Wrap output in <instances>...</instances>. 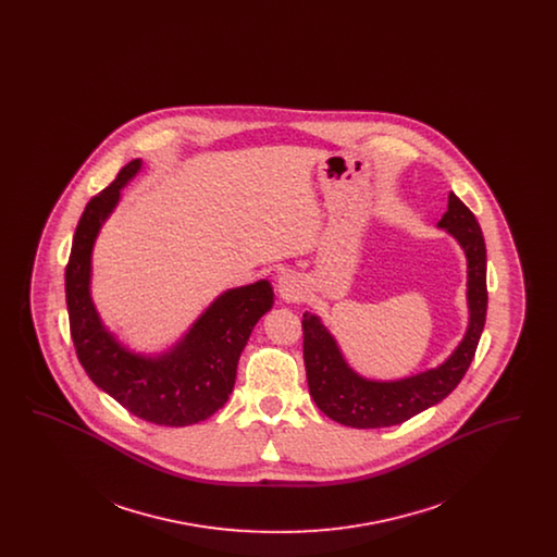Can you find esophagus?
Listing matches in <instances>:
<instances>
[{
	"instance_id": "1",
	"label": "esophagus",
	"mask_w": 557,
	"mask_h": 557,
	"mask_svg": "<svg viewBox=\"0 0 557 557\" xmlns=\"http://www.w3.org/2000/svg\"><path fill=\"white\" fill-rule=\"evenodd\" d=\"M277 294H280V298L286 300V302H298V300L305 298L307 286H305V282H302L300 275H296V273H292V271H286V273H282V275L277 277Z\"/></svg>"
}]
</instances>
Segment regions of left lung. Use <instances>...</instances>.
Returning a JSON list of instances; mask_svg holds the SVG:
<instances>
[{"label": "left lung", "instance_id": "1", "mask_svg": "<svg viewBox=\"0 0 557 557\" xmlns=\"http://www.w3.org/2000/svg\"><path fill=\"white\" fill-rule=\"evenodd\" d=\"M461 246L468 261V330L449 357L403 380H368L346 363L330 330L313 313L302 315V352L309 393L319 409L334 422L350 428H386L407 422L428 407L449 397L461 382L476 352L486 319V246L474 212L453 191L449 207L438 221Z\"/></svg>", "mask_w": 557, "mask_h": 557}]
</instances>
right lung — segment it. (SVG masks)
I'll list each match as a JSON object with an SVG mask.
<instances>
[{"instance_id":"add662e5","label":"right lung","mask_w":557,"mask_h":557,"mask_svg":"<svg viewBox=\"0 0 557 557\" xmlns=\"http://www.w3.org/2000/svg\"><path fill=\"white\" fill-rule=\"evenodd\" d=\"M139 169V159L125 164L81 214L66 265L71 336L91 382L129 413L159 425L198 424L232 395L239 355L257 321L273 307V288L259 280L223 292L177 345L159 355H141L119 343L91 300V252L104 221L121 200V189Z\"/></svg>"}]
</instances>
